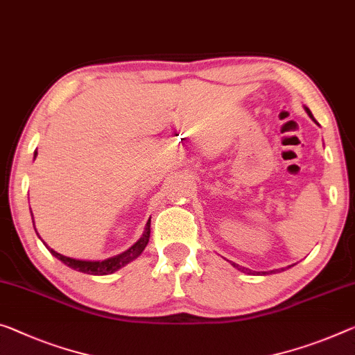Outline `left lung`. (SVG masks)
Returning <instances> with one entry per match:
<instances>
[{
  "instance_id": "obj_1",
  "label": "left lung",
  "mask_w": 355,
  "mask_h": 355,
  "mask_svg": "<svg viewBox=\"0 0 355 355\" xmlns=\"http://www.w3.org/2000/svg\"><path fill=\"white\" fill-rule=\"evenodd\" d=\"M306 112H308V116H309V117H311V119H313V121H314L313 114H311V111H309V109H308V107H306ZM314 122H315V121H314ZM233 266H236V268H238V270H241L243 272H246V271H248V272H250V270H248V268H241V266H239V265H236V263H233Z\"/></svg>"
}]
</instances>
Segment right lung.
Returning <instances> with one entry per match:
<instances>
[{
	"mask_svg": "<svg viewBox=\"0 0 355 355\" xmlns=\"http://www.w3.org/2000/svg\"><path fill=\"white\" fill-rule=\"evenodd\" d=\"M35 157H36V154H35ZM33 225H35V223H33ZM149 238H150V220L147 222L146 230L143 233V236L139 238L138 243H135L133 246L130 248L128 250H125L123 254L116 255V257H111V259L103 260V261L76 260V259L67 257V255L58 254L51 248H47V249L51 250L52 255H55L58 260H62L64 265H68L69 268H73L76 271H83V272H87V275H109V272H114V271H117L119 268H122V266L127 265L130 260L138 257V255L143 252L144 248L147 246V243H149Z\"/></svg>",
	"mask_w": 355,
	"mask_h": 355,
	"instance_id": "1",
	"label": "right lung"
}]
</instances>
